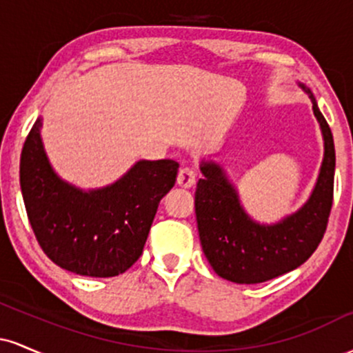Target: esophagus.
Segmentation results:
<instances>
[{
	"label": "esophagus",
	"instance_id": "1",
	"mask_svg": "<svg viewBox=\"0 0 353 353\" xmlns=\"http://www.w3.org/2000/svg\"><path fill=\"white\" fill-rule=\"evenodd\" d=\"M196 179H197V174L190 168H182L179 174H177V184L184 189L192 188V185L196 184Z\"/></svg>",
	"mask_w": 353,
	"mask_h": 353
}]
</instances>
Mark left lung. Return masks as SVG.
<instances>
[{
    "mask_svg": "<svg viewBox=\"0 0 353 353\" xmlns=\"http://www.w3.org/2000/svg\"><path fill=\"white\" fill-rule=\"evenodd\" d=\"M323 139V159L309 199L274 224L247 214L228 172L212 159L201 161L196 217L204 255L219 277L236 283H261L290 272L314 254L325 232L334 197L335 148L332 131L305 84Z\"/></svg>",
    "mask_w": 353,
    "mask_h": 353,
    "instance_id": "obj_1",
    "label": "left lung"
}]
</instances>
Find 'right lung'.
Returning <instances> with one entry per match:
<instances>
[{"mask_svg": "<svg viewBox=\"0 0 353 353\" xmlns=\"http://www.w3.org/2000/svg\"><path fill=\"white\" fill-rule=\"evenodd\" d=\"M38 117L24 141L19 184L44 254L70 272L114 277L143 254L159 202L176 184V161L141 159L112 184L81 189L52 169Z\"/></svg>", "mask_w": 353, "mask_h": 353, "instance_id": "obj_1", "label": "right lung"}]
</instances>
